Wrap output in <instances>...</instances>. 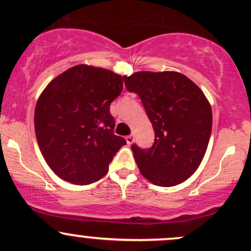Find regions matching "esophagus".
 <instances>
[{
  "mask_svg": "<svg viewBox=\"0 0 251 251\" xmlns=\"http://www.w3.org/2000/svg\"><path fill=\"white\" fill-rule=\"evenodd\" d=\"M133 142H134V135L133 134H129V135H127V137H126V143H127L128 145H131V144Z\"/></svg>",
  "mask_w": 251,
  "mask_h": 251,
  "instance_id": "esophagus-1",
  "label": "esophagus"
}]
</instances>
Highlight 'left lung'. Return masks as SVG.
<instances>
[{"label": "left lung", "mask_w": 251, "mask_h": 251, "mask_svg": "<svg viewBox=\"0 0 251 251\" xmlns=\"http://www.w3.org/2000/svg\"><path fill=\"white\" fill-rule=\"evenodd\" d=\"M124 82L140 97L155 134L152 148L132 145L140 174L158 186L185 181L208 149L212 111L206 97L178 72H137Z\"/></svg>", "instance_id": "left-lung-1"}]
</instances>
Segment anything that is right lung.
Instances as JSON below:
<instances>
[{
    "mask_svg": "<svg viewBox=\"0 0 251 251\" xmlns=\"http://www.w3.org/2000/svg\"><path fill=\"white\" fill-rule=\"evenodd\" d=\"M123 91V76L77 65L57 75L36 102L34 126L40 151L56 176L76 185L103 177L126 144L113 134L109 105Z\"/></svg>",
    "mask_w": 251,
    "mask_h": 251,
    "instance_id": "right-lung-1",
    "label": "right lung"
}]
</instances>
